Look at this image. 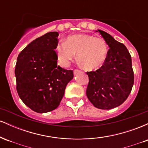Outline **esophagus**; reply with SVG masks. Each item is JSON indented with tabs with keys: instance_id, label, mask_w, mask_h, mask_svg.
Listing matches in <instances>:
<instances>
[{
	"instance_id": "esophagus-1",
	"label": "esophagus",
	"mask_w": 148,
	"mask_h": 148,
	"mask_svg": "<svg viewBox=\"0 0 148 148\" xmlns=\"http://www.w3.org/2000/svg\"><path fill=\"white\" fill-rule=\"evenodd\" d=\"M80 72L79 70H77V69H75V70H74V75H76V74H79V73Z\"/></svg>"
}]
</instances>
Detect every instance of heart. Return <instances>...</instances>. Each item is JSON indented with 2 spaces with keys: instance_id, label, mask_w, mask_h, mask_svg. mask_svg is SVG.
Returning <instances> with one entry per match:
<instances>
[{
  "instance_id": "1",
  "label": "heart",
  "mask_w": 148,
  "mask_h": 148,
  "mask_svg": "<svg viewBox=\"0 0 148 148\" xmlns=\"http://www.w3.org/2000/svg\"><path fill=\"white\" fill-rule=\"evenodd\" d=\"M58 60L61 65L67 67L75 58L87 70L101 67L108 56V48L102 38L87 34H76L67 37L65 41H60L56 49Z\"/></svg>"
}]
</instances>
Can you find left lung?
Wrapping results in <instances>:
<instances>
[{"instance_id":"obj_1","label":"left lung","mask_w":148,"mask_h":148,"mask_svg":"<svg viewBox=\"0 0 148 148\" xmlns=\"http://www.w3.org/2000/svg\"><path fill=\"white\" fill-rule=\"evenodd\" d=\"M96 32L101 34L110 49L103 65L87 72L86 95L96 108L109 110L121 105L132 91L134 81L132 58L123 44L103 30Z\"/></svg>"}]
</instances>
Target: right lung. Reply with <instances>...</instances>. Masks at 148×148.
I'll list each match as a JSON object with an SVG mask.
<instances>
[{"instance_id":"right-lung-1","label":"right lung","mask_w":148,"mask_h":148,"mask_svg":"<svg viewBox=\"0 0 148 148\" xmlns=\"http://www.w3.org/2000/svg\"><path fill=\"white\" fill-rule=\"evenodd\" d=\"M58 32L35 39L18 54L15 67L16 90L23 103L37 113L53 111L60 104L72 70L57 65Z\"/></svg>"}]
</instances>
